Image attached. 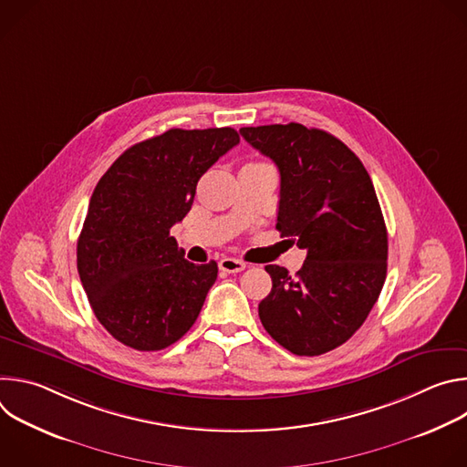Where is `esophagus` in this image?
Masks as SVG:
<instances>
[{"label":"esophagus","instance_id":"34e87169","mask_svg":"<svg viewBox=\"0 0 467 467\" xmlns=\"http://www.w3.org/2000/svg\"><path fill=\"white\" fill-rule=\"evenodd\" d=\"M220 270H223L227 274H238V272L245 270V262L238 260V258H233V256H223L220 260Z\"/></svg>","mask_w":467,"mask_h":467}]
</instances>
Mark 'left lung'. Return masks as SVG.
<instances>
[{"mask_svg": "<svg viewBox=\"0 0 467 467\" xmlns=\"http://www.w3.org/2000/svg\"><path fill=\"white\" fill-rule=\"evenodd\" d=\"M281 173L277 231L306 251L301 270L270 264L272 292L258 305L270 337L299 357L346 344L379 299L388 233L360 159L337 137L301 123L242 127Z\"/></svg>", "mask_w": 467, "mask_h": 467, "instance_id": "left-lung-1", "label": "left lung"}]
</instances>
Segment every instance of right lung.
Masks as SVG:
<instances>
[{
  "mask_svg": "<svg viewBox=\"0 0 467 467\" xmlns=\"http://www.w3.org/2000/svg\"><path fill=\"white\" fill-rule=\"evenodd\" d=\"M240 142L231 127L170 129L125 150L99 179L78 240L98 321L127 348L161 351L195 323L218 264H192L170 229L202 175Z\"/></svg>",
  "mask_w": 467,
  "mask_h": 467,
  "instance_id": "right-lung-1",
  "label": "right lung"
}]
</instances>
